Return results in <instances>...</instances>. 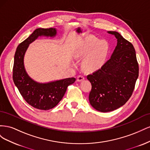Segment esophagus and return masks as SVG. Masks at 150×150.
Instances as JSON below:
<instances>
[{"label":"esophagus","mask_w":150,"mask_h":150,"mask_svg":"<svg viewBox=\"0 0 150 150\" xmlns=\"http://www.w3.org/2000/svg\"><path fill=\"white\" fill-rule=\"evenodd\" d=\"M84 77L83 76H82V75H79L78 76V78H77V81H83V80H84Z\"/></svg>","instance_id":"34e87169"}]
</instances>
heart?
Masks as SVG:
<instances>
[{
  "label": "heart",
  "mask_w": 150,
  "mask_h": 150,
  "mask_svg": "<svg viewBox=\"0 0 150 150\" xmlns=\"http://www.w3.org/2000/svg\"><path fill=\"white\" fill-rule=\"evenodd\" d=\"M109 51L106 41H100L98 39L89 36L75 52V57L81 58L86 55L83 67L87 71H97L103 66Z\"/></svg>",
  "instance_id": "b5f03b06"
}]
</instances>
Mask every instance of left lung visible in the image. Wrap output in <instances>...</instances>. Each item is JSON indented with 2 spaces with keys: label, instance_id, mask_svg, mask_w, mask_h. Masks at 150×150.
<instances>
[{
  "label": "left lung",
  "instance_id": "1",
  "mask_svg": "<svg viewBox=\"0 0 150 150\" xmlns=\"http://www.w3.org/2000/svg\"><path fill=\"white\" fill-rule=\"evenodd\" d=\"M108 33L117 39L115 51L100 69L87 76L92 86L89 103L95 110L103 112L114 111L128 101L139 75L133 44L117 32Z\"/></svg>",
  "mask_w": 150,
  "mask_h": 150
}]
</instances>
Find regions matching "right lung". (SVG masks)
Masks as SVG:
<instances>
[{
  "label": "right lung",
  "mask_w": 150,
  "mask_h": 150,
  "mask_svg": "<svg viewBox=\"0 0 150 150\" xmlns=\"http://www.w3.org/2000/svg\"><path fill=\"white\" fill-rule=\"evenodd\" d=\"M55 28L35 29L28 38L18 46L14 56L13 81L25 101L40 110H49L55 107L62 99L68 86L73 84L74 78L39 83L32 79L27 73L24 65V56L29 45L39 36L54 37Z\"/></svg>",
  "instance_id": "add662e5"
}]
</instances>
